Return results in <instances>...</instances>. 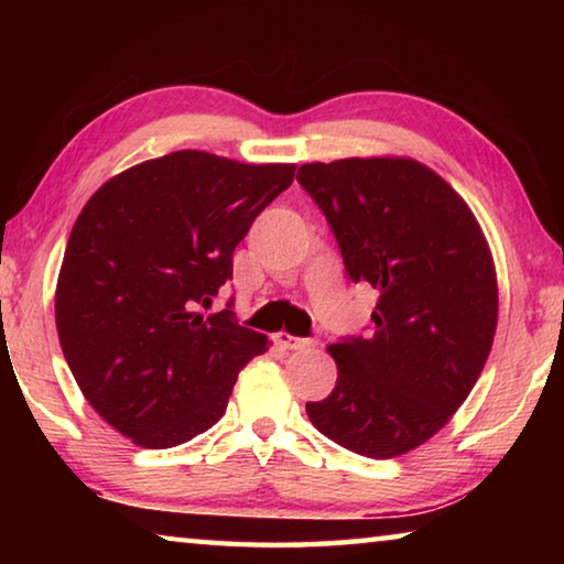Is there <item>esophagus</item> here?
<instances>
[{
	"instance_id": "34e87169",
	"label": "esophagus",
	"mask_w": 564,
	"mask_h": 564,
	"mask_svg": "<svg viewBox=\"0 0 564 564\" xmlns=\"http://www.w3.org/2000/svg\"><path fill=\"white\" fill-rule=\"evenodd\" d=\"M275 343L285 350H301L305 346H313L311 338H299V336H291V333H279V336H275Z\"/></svg>"
}]
</instances>
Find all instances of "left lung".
I'll list each match as a JSON object with an SVG mask.
<instances>
[{"instance_id": "1", "label": "left lung", "mask_w": 564, "mask_h": 564, "mask_svg": "<svg viewBox=\"0 0 564 564\" xmlns=\"http://www.w3.org/2000/svg\"><path fill=\"white\" fill-rule=\"evenodd\" d=\"M295 178L326 216L350 281L380 291L373 330L328 346L336 388L305 413L346 451L403 455L451 420L490 356L488 241L453 186L413 159L303 164Z\"/></svg>"}]
</instances>
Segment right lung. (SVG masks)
Masks as SVG:
<instances>
[{"label": "right lung", "instance_id": "right-lung-1", "mask_svg": "<svg viewBox=\"0 0 564 564\" xmlns=\"http://www.w3.org/2000/svg\"><path fill=\"white\" fill-rule=\"evenodd\" d=\"M293 174L186 149L109 178L82 208L56 281V330L84 398L137 445L164 451L206 433L269 346L238 326L231 301L202 308Z\"/></svg>", "mask_w": 564, "mask_h": 564}]
</instances>
